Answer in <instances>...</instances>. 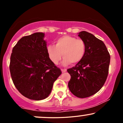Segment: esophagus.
Instances as JSON below:
<instances>
[{
	"instance_id": "obj_1",
	"label": "esophagus",
	"mask_w": 123,
	"mask_h": 123,
	"mask_svg": "<svg viewBox=\"0 0 123 123\" xmlns=\"http://www.w3.org/2000/svg\"><path fill=\"white\" fill-rule=\"evenodd\" d=\"M61 71H62V73H64V72H66V69H62Z\"/></svg>"
}]
</instances>
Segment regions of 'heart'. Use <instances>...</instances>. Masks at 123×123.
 I'll return each mask as SVG.
<instances>
[{"label": "heart", "mask_w": 123, "mask_h": 123, "mask_svg": "<svg viewBox=\"0 0 123 123\" xmlns=\"http://www.w3.org/2000/svg\"><path fill=\"white\" fill-rule=\"evenodd\" d=\"M47 50L49 58L55 65L59 63L63 55L62 64L66 66L70 63L76 64L82 60L86 53V44L81 39L66 35L56 40L55 46L49 45Z\"/></svg>", "instance_id": "b5f03b06"}]
</instances>
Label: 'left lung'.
<instances>
[{"label": "left lung", "mask_w": 123, "mask_h": 123, "mask_svg": "<svg viewBox=\"0 0 123 123\" xmlns=\"http://www.w3.org/2000/svg\"><path fill=\"white\" fill-rule=\"evenodd\" d=\"M78 34L85 43L86 53L81 61L67 70L71 76L68 87L73 95L84 98L96 94L105 84L111 56L102 40L86 31Z\"/></svg>", "instance_id": "obj_1"}]
</instances>
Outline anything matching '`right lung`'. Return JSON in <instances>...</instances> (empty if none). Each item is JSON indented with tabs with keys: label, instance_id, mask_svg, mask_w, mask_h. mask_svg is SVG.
I'll list each match as a JSON object with an SVG mask.
<instances>
[{
	"label": "right lung",
	"instance_id": "right-lung-1",
	"mask_svg": "<svg viewBox=\"0 0 123 123\" xmlns=\"http://www.w3.org/2000/svg\"><path fill=\"white\" fill-rule=\"evenodd\" d=\"M44 36L36 32L22 37L10 57V71L15 87L22 95L35 101L49 97L62 73L49 57Z\"/></svg>",
	"mask_w": 123,
	"mask_h": 123
}]
</instances>
